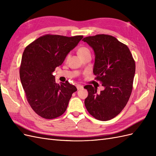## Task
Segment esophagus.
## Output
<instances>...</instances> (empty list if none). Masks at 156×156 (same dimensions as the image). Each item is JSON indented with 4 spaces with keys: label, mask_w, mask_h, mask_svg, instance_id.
<instances>
[{
    "label": "esophagus",
    "mask_w": 156,
    "mask_h": 156,
    "mask_svg": "<svg viewBox=\"0 0 156 156\" xmlns=\"http://www.w3.org/2000/svg\"><path fill=\"white\" fill-rule=\"evenodd\" d=\"M83 88V85H81V84H77V90H80V89H82Z\"/></svg>",
    "instance_id": "34e87169"
}]
</instances>
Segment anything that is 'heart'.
<instances>
[{
	"label": "heart",
	"mask_w": 156,
	"mask_h": 156,
	"mask_svg": "<svg viewBox=\"0 0 156 156\" xmlns=\"http://www.w3.org/2000/svg\"><path fill=\"white\" fill-rule=\"evenodd\" d=\"M77 53L78 55L81 57V56H83L84 55L90 53V50L87 48H86V47H81V48H79L77 51Z\"/></svg>",
	"instance_id": "b5f03b06"
}]
</instances>
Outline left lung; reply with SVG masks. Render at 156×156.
<instances>
[{
    "label": "left lung",
    "instance_id": "1",
    "mask_svg": "<svg viewBox=\"0 0 156 156\" xmlns=\"http://www.w3.org/2000/svg\"><path fill=\"white\" fill-rule=\"evenodd\" d=\"M95 54L93 73L104 90L86 85L88 92L84 100L87 111L96 119L109 120L123 110L133 89L135 63L127 46L116 37L98 34L83 38Z\"/></svg>",
    "mask_w": 156,
    "mask_h": 156
}]
</instances>
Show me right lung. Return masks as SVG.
Here are the masks:
<instances>
[{
	"mask_svg": "<svg viewBox=\"0 0 156 156\" xmlns=\"http://www.w3.org/2000/svg\"><path fill=\"white\" fill-rule=\"evenodd\" d=\"M83 37L46 34L32 42L23 52L21 82L29 105L44 119H53L62 115L72 94L77 91L68 81L56 83L53 72Z\"/></svg>",
	"mask_w": 156,
	"mask_h": 156,
	"instance_id": "1",
	"label": "right lung"
}]
</instances>
